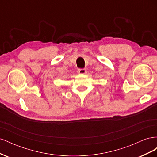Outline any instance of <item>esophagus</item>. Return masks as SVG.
I'll return each mask as SVG.
<instances>
[{"mask_svg":"<svg viewBox=\"0 0 157 157\" xmlns=\"http://www.w3.org/2000/svg\"><path fill=\"white\" fill-rule=\"evenodd\" d=\"M77 71L79 74H84V73H86V70L85 69H78Z\"/></svg>","mask_w":157,"mask_h":157,"instance_id":"esophagus-1","label":"esophagus"}]
</instances>
